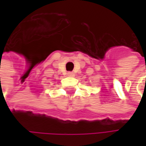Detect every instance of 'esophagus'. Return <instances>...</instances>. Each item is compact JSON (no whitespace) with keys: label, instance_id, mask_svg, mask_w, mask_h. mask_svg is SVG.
<instances>
[{"label":"esophagus","instance_id":"1","mask_svg":"<svg viewBox=\"0 0 146 146\" xmlns=\"http://www.w3.org/2000/svg\"><path fill=\"white\" fill-rule=\"evenodd\" d=\"M68 76H69V77H73L74 76V73L73 72H68Z\"/></svg>","mask_w":146,"mask_h":146}]
</instances>
